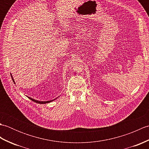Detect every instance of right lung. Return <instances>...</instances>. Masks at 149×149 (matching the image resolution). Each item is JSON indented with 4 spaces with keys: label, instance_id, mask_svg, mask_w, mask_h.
Here are the masks:
<instances>
[{
    "label": "right lung",
    "instance_id": "add662e5",
    "mask_svg": "<svg viewBox=\"0 0 149 149\" xmlns=\"http://www.w3.org/2000/svg\"><path fill=\"white\" fill-rule=\"evenodd\" d=\"M11 78H12V80H13V81L14 82V83L15 84V81H14V79H13V76H12V75L11 74ZM29 98V99H31V100H33V102H36V103H38V104H46V103H49V102H52V101H53V100H54L55 99H54V100H49V101H40V100H35V99H32V98H31V97H28ZM57 99V98H56Z\"/></svg>",
    "mask_w": 149,
    "mask_h": 149
}]
</instances>
